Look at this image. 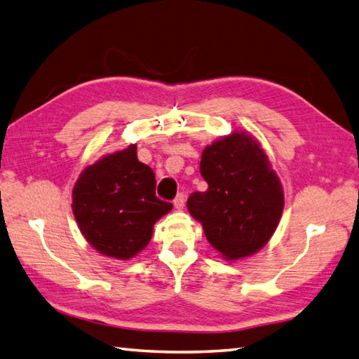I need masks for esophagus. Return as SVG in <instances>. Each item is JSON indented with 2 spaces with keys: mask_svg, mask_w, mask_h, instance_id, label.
I'll return each instance as SVG.
<instances>
[{
  "mask_svg": "<svg viewBox=\"0 0 359 359\" xmlns=\"http://www.w3.org/2000/svg\"><path fill=\"white\" fill-rule=\"evenodd\" d=\"M184 203H186V198H184V194H178L177 198L173 200V206L177 208L178 210H181L182 208H184Z\"/></svg>",
  "mask_w": 359,
  "mask_h": 359,
  "instance_id": "esophagus-1",
  "label": "esophagus"
}]
</instances>
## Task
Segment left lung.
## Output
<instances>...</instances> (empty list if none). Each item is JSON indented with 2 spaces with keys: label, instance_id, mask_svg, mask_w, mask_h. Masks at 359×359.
Segmentation results:
<instances>
[{
  "label": "left lung",
  "instance_id": "left-lung-1",
  "mask_svg": "<svg viewBox=\"0 0 359 359\" xmlns=\"http://www.w3.org/2000/svg\"><path fill=\"white\" fill-rule=\"evenodd\" d=\"M201 177L206 192L187 200L209 243L228 262L260 251L279 226L283 187L257 139L232 131L203 150Z\"/></svg>",
  "mask_w": 359,
  "mask_h": 359
}]
</instances>
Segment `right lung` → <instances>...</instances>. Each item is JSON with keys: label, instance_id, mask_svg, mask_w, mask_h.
<instances>
[{"label": "right lung", "instance_id": "add662e5", "mask_svg": "<svg viewBox=\"0 0 359 359\" xmlns=\"http://www.w3.org/2000/svg\"><path fill=\"white\" fill-rule=\"evenodd\" d=\"M155 187V173L139 163L136 144L88 165L71 204L85 240L107 257H135L149 245L153 224L173 208L158 198Z\"/></svg>", "mask_w": 359, "mask_h": 359}]
</instances>
